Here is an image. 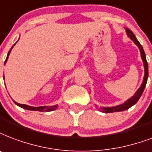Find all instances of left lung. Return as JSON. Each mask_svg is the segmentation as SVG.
<instances>
[{"mask_svg": "<svg viewBox=\"0 0 152 152\" xmlns=\"http://www.w3.org/2000/svg\"><path fill=\"white\" fill-rule=\"evenodd\" d=\"M125 29H126V33H127V37L130 38L133 42L135 43V45H136L138 48H139V49H140V52L141 55V59H142V61H143V67H144V76H143V82H142L140 87L139 88V89H138L137 91H135V93L134 94L133 96H132V98H129V99H127V100H126L124 103H123L122 104H120V105H117V106H114V107H99V110H100L102 112H104V113L122 112V111H125V110L130 108L131 107H132L134 104H135L137 103L138 100L140 98L141 95L143 94V90L145 88L146 84H147V81H148V62H147V59H146L145 53H144V51H143V47H142V45H140V43L139 42V40L136 39L134 33H133L129 28H126Z\"/></svg>", "mask_w": 152, "mask_h": 152, "instance_id": "1", "label": "left lung"}]
</instances>
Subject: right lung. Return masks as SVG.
Instances as JSON below:
<instances>
[{
  "label": "right lung",
  "instance_id": "obj_1",
  "mask_svg": "<svg viewBox=\"0 0 152 152\" xmlns=\"http://www.w3.org/2000/svg\"><path fill=\"white\" fill-rule=\"evenodd\" d=\"M17 40V41H18ZM17 42L15 43L14 45L12 46V48H10V50L9 51V53H8V55H7L6 60L4 61V64H6L7 61H8V59H9V56L11 53L12 49V48L14 47V45L17 44ZM14 103L17 104V106H19V107H22V108H24V109L26 110H30V111H39V112H51V111H53V110H56L58 107V104H55V105H53V106H40V107H32V106H28V105H26V104H19V103H17L16 101H14Z\"/></svg>",
  "mask_w": 152,
  "mask_h": 152
}]
</instances>
